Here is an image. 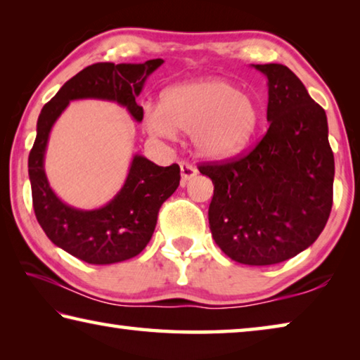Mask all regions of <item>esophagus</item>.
<instances>
[{"instance_id":"obj_1","label":"esophagus","mask_w":360,"mask_h":360,"mask_svg":"<svg viewBox=\"0 0 360 360\" xmlns=\"http://www.w3.org/2000/svg\"><path fill=\"white\" fill-rule=\"evenodd\" d=\"M193 176H197V168L191 165V163L182 162L181 163V184L184 186L188 179L193 178Z\"/></svg>"}]
</instances>
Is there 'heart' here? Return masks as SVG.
<instances>
[{"instance_id":"b5f03b06","label":"heart","mask_w":360,"mask_h":360,"mask_svg":"<svg viewBox=\"0 0 360 360\" xmlns=\"http://www.w3.org/2000/svg\"><path fill=\"white\" fill-rule=\"evenodd\" d=\"M260 124V108L251 95L224 77H202L167 89L160 106L146 111L150 135L173 138L191 133L195 150L205 158L233 157L251 141Z\"/></svg>"}]
</instances>
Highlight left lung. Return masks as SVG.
Here are the masks:
<instances>
[{
    "label": "left lung",
    "instance_id": "8db88e82",
    "mask_svg": "<svg viewBox=\"0 0 360 360\" xmlns=\"http://www.w3.org/2000/svg\"><path fill=\"white\" fill-rule=\"evenodd\" d=\"M252 66L266 77V135L248 155L200 173L214 184L216 245L238 264L262 266L318 240L332 210L335 162L326 111L300 79L279 63Z\"/></svg>",
    "mask_w": 360,
    "mask_h": 360
}]
</instances>
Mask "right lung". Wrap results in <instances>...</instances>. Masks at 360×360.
I'll use <instances>...</instances> for the list:
<instances>
[{"mask_svg":"<svg viewBox=\"0 0 360 360\" xmlns=\"http://www.w3.org/2000/svg\"><path fill=\"white\" fill-rule=\"evenodd\" d=\"M163 65L162 58L144 63H95L77 72L44 105L36 124V139L28 157V176L36 219L53 245L87 264L109 265L135 257L148 246L162 203L179 186L181 169L173 163L158 167L144 155L131 158L124 186L106 205L81 210L65 203L49 184L44 160L52 127L70 101L117 103L136 122L143 108L136 98L144 82Z\"/></svg>","mask_w":360,"mask_h":360,"instance_id":"1","label":"right lung"}]
</instances>
